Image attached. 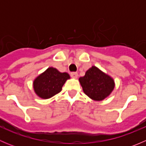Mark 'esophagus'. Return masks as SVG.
Here are the masks:
<instances>
[{"label":"esophagus","mask_w":146,"mask_h":146,"mask_svg":"<svg viewBox=\"0 0 146 146\" xmlns=\"http://www.w3.org/2000/svg\"><path fill=\"white\" fill-rule=\"evenodd\" d=\"M78 73H76V72H72L71 73H70V76H71L72 78H78Z\"/></svg>","instance_id":"esophagus-1"}]
</instances>
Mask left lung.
I'll return each mask as SVG.
<instances>
[{
    "mask_svg": "<svg viewBox=\"0 0 146 146\" xmlns=\"http://www.w3.org/2000/svg\"><path fill=\"white\" fill-rule=\"evenodd\" d=\"M79 81L85 95L96 101L103 100L114 88V80L95 66L88 69Z\"/></svg>",
    "mask_w": 146,
    "mask_h": 146,
    "instance_id": "obj_1",
    "label": "left lung"
}]
</instances>
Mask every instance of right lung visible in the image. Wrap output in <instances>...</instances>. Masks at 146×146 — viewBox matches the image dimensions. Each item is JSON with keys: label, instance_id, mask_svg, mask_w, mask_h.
I'll list each match as a JSON object with an SVG mask.
<instances>
[{"label": "right lung", "instance_id": "1", "mask_svg": "<svg viewBox=\"0 0 146 146\" xmlns=\"http://www.w3.org/2000/svg\"><path fill=\"white\" fill-rule=\"evenodd\" d=\"M69 78L70 76L67 73H61L50 67L34 80V90L39 98L48 99L61 92L63 85Z\"/></svg>", "mask_w": 146, "mask_h": 146}]
</instances>
